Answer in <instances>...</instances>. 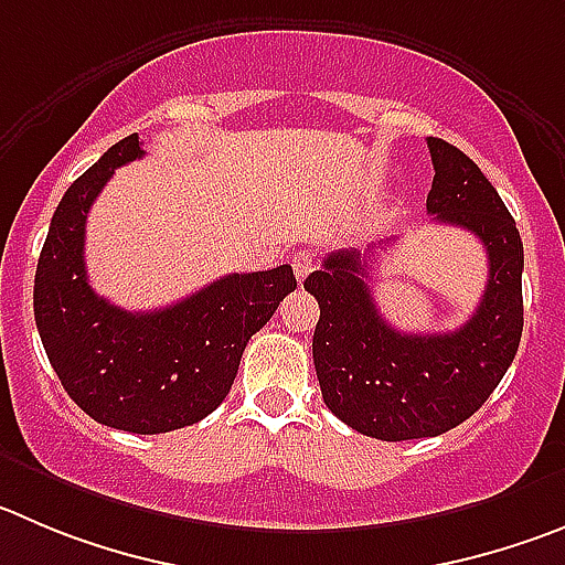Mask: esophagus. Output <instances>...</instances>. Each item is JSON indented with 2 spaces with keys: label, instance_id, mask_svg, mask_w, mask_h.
I'll list each match as a JSON object with an SVG mask.
<instances>
[{
  "label": "esophagus",
  "instance_id": "obj_1",
  "mask_svg": "<svg viewBox=\"0 0 565 565\" xmlns=\"http://www.w3.org/2000/svg\"><path fill=\"white\" fill-rule=\"evenodd\" d=\"M292 270H295V278H298V281H303V278L315 270L312 253H298V256H292Z\"/></svg>",
  "mask_w": 565,
  "mask_h": 565
}]
</instances>
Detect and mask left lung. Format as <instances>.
<instances>
[{
  "mask_svg": "<svg viewBox=\"0 0 565 565\" xmlns=\"http://www.w3.org/2000/svg\"><path fill=\"white\" fill-rule=\"evenodd\" d=\"M435 163L426 211L477 236L488 284L477 312L451 334H407L379 315L360 250H337L303 289L320 303L312 356L323 402L342 424L376 440L437 437L471 418L497 390L524 329L515 220L477 163L449 141L426 139Z\"/></svg>",
  "mask_w": 565,
  "mask_h": 565,
  "instance_id": "left-lung-1",
  "label": "left lung"
}]
</instances>
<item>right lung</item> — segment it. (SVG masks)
<instances>
[{
	"label": "right lung",
	"instance_id": "right-lung-1",
	"mask_svg": "<svg viewBox=\"0 0 565 565\" xmlns=\"http://www.w3.org/2000/svg\"><path fill=\"white\" fill-rule=\"evenodd\" d=\"M141 156L139 136H128L66 189L35 267L33 309L46 356L83 413L110 429L161 435L223 404L247 340L298 281L289 265L231 273L156 312L99 298L83 258L88 209L116 167Z\"/></svg>",
	"mask_w": 565,
	"mask_h": 565
}]
</instances>
